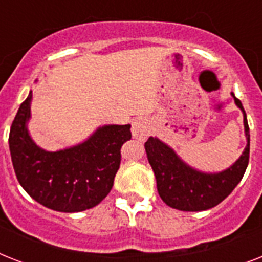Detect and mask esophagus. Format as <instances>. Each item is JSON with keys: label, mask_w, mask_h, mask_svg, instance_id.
I'll list each match as a JSON object with an SVG mask.
<instances>
[{"label": "esophagus", "mask_w": 262, "mask_h": 262, "mask_svg": "<svg viewBox=\"0 0 262 262\" xmlns=\"http://www.w3.org/2000/svg\"><path fill=\"white\" fill-rule=\"evenodd\" d=\"M151 130V122L147 118H137L132 123V136L137 140H145Z\"/></svg>", "instance_id": "1"}]
</instances>
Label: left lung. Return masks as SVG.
I'll return each mask as SVG.
<instances>
[{
    "label": "left lung",
    "mask_w": 262,
    "mask_h": 262,
    "mask_svg": "<svg viewBox=\"0 0 262 262\" xmlns=\"http://www.w3.org/2000/svg\"><path fill=\"white\" fill-rule=\"evenodd\" d=\"M236 107L244 114L246 147L235 163L217 172L200 171L183 162L170 145L158 137H149L144 144L148 162L155 172L160 199L168 207L186 212L207 211L220 204L244 177L249 163L250 133L248 118L239 99L231 92Z\"/></svg>",
    "instance_id": "obj_1"
}]
</instances>
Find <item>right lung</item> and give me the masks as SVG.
Wrapping results in <instances>:
<instances>
[{
	"label": "right lung",
	"instance_id": "obj_1",
	"mask_svg": "<svg viewBox=\"0 0 262 262\" xmlns=\"http://www.w3.org/2000/svg\"><path fill=\"white\" fill-rule=\"evenodd\" d=\"M32 91L20 104L10 126L9 149L23 189L58 212H81L110 193L121 163V147L130 140V125H103L72 147L46 151L31 137Z\"/></svg>",
	"mask_w": 262,
	"mask_h": 262
}]
</instances>
